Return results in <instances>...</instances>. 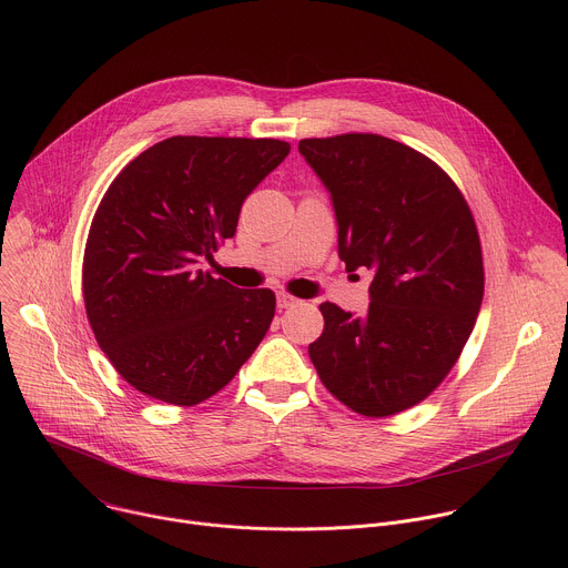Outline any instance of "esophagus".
<instances>
[{"label":"esophagus","mask_w":568,"mask_h":568,"mask_svg":"<svg viewBox=\"0 0 568 568\" xmlns=\"http://www.w3.org/2000/svg\"><path fill=\"white\" fill-rule=\"evenodd\" d=\"M296 303H298V298H294V296H290V294H285V292H278V294H276V305H278L281 310L292 307V305H296Z\"/></svg>","instance_id":"esophagus-1"}]
</instances>
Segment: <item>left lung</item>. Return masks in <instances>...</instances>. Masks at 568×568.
Wrapping results in <instances>:
<instances>
[{
	"label": "left lung",
	"mask_w": 568,
	"mask_h": 568,
	"mask_svg": "<svg viewBox=\"0 0 568 568\" xmlns=\"http://www.w3.org/2000/svg\"><path fill=\"white\" fill-rule=\"evenodd\" d=\"M331 193L346 272H373L357 316L321 303L310 359L337 399L382 418L425 399L456 364L480 307L476 224L456 184L414 148L379 134L303 139Z\"/></svg>",
	"instance_id": "obj_1"
}]
</instances>
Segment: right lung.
Returning <instances> with one entry per match:
<instances>
[{"mask_svg":"<svg viewBox=\"0 0 568 568\" xmlns=\"http://www.w3.org/2000/svg\"><path fill=\"white\" fill-rule=\"evenodd\" d=\"M276 139L171 136L110 184L90 229L83 294L99 346L136 390L180 407L224 388L263 342L272 290L202 270L247 195L287 156Z\"/></svg>","mask_w":568,"mask_h":568,"instance_id":"1","label":"right lung"}]
</instances>
